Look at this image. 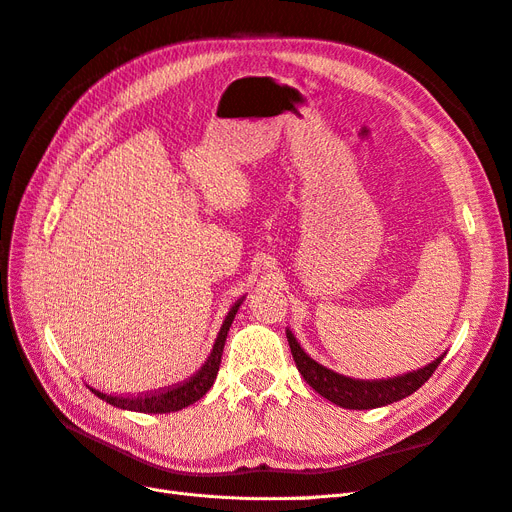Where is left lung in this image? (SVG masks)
I'll return each mask as SVG.
<instances>
[{
    "instance_id": "8db88e82",
    "label": "left lung",
    "mask_w": 512,
    "mask_h": 512,
    "mask_svg": "<svg viewBox=\"0 0 512 512\" xmlns=\"http://www.w3.org/2000/svg\"><path fill=\"white\" fill-rule=\"evenodd\" d=\"M286 337L290 344L292 359H294V363H297L299 374L305 378V382L312 386L316 393L333 401L335 406H342L348 410H369V408L389 406V404H393V401H399V399L412 395L431 378L433 371L438 369V365L444 359V354H442L433 363L425 365L423 369L410 371V374L397 376V378L354 380V378H346L342 374H335L333 369H327L324 365L316 363L312 356H309L299 346L297 337L292 335L290 329H286Z\"/></svg>"
}]
</instances>
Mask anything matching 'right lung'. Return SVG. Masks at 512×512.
Masks as SVG:
<instances>
[{
	"mask_svg": "<svg viewBox=\"0 0 512 512\" xmlns=\"http://www.w3.org/2000/svg\"><path fill=\"white\" fill-rule=\"evenodd\" d=\"M241 303H243V297L230 307V312L224 318V324H222V329L218 333V339H215L211 354L207 356V361L188 380H183L175 386H168V389H162V391H151V393L134 395V397L106 395V393H100L96 389H91V393L98 395L102 401H106V404H111L115 408L145 412V414H166V412H177L181 408H188L190 404L198 401L213 386L215 376H218V371H220L228 329H230L232 320H235V314H237V309L241 307Z\"/></svg>",
	"mask_w": 512,
	"mask_h": 512,
	"instance_id": "right-lung-1",
	"label": "right lung"
}]
</instances>
